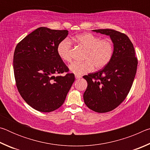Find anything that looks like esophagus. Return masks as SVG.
Masks as SVG:
<instances>
[{"label":"esophagus","instance_id":"esophagus-1","mask_svg":"<svg viewBox=\"0 0 150 150\" xmlns=\"http://www.w3.org/2000/svg\"><path fill=\"white\" fill-rule=\"evenodd\" d=\"M75 77L76 79H79L81 78V75H75Z\"/></svg>","mask_w":150,"mask_h":150}]
</instances>
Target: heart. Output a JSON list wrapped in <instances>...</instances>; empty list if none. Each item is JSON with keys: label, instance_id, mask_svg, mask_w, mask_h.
Wrapping results in <instances>:
<instances>
[{"label": "heart", "instance_id": "1", "mask_svg": "<svg viewBox=\"0 0 150 150\" xmlns=\"http://www.w3.org/2000/svg\"><path fill=\"white\" fill-rule=\"evenodd\" d=\"M73 40L81 47L87 50L84 56L85 62H74L69 66L70 71L75 75H82L91 72L95 68L100 69L107 65L112 57L114 47L111 40L100 38L90 33L76 35ZM71 42L67 38L61 41L57 47L59 57L64 62H69Z\"/></svg>", "mask_w": 150, "mask_h": 150}]
</instances>
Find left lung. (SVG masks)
Wrapping results in <instances>:
<instances>
[{
	"label": "left lung",
	"instance_id": "obj_1",
	"mask_svg": "<svg viewBox=\"0 0 150 150\" xmlns=\"http://www.w3.org/2000/svg\"><path fill=\"white\" fill-rule=\"evenodd\" d=\"M92 31L109 35L113 43L114 53L108 64L83 76L88 84L83 94L85 105L93 111L104 113L114 110L126 98L135 77L138 60L126 34L111 29Z\"/></svg>",
	"mask_w": 150,
	"mask_h": 150
}]
</instances>
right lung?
<instances>
[{"label": "right lung", "instance_id": "right-lung-1", "mask_svg": "<svg viewBox=\"0 0 150 150\" xmlns=\"http://www.w3.org/2000/svg\"><path fill=\"white\" fill-rule=\"evenodd\" d=\"M67 30L40 27L17 44L13 68L18 92L35 110L50 112L59 108L75 81L73 73L59 57L57 47L69 33Z\"/></svg>", "mask_w": 150, "mask_h": 150}]
</instances>
